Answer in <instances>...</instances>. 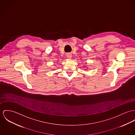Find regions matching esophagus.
Listing matches in <instances>:
<instances>
[{"mask_svg": "<svg viewBox=\"0 0 135 135\" xmlns=\"http://www.w3.org/2000/svg\"><path fill=\"white\" fill-rule=\"evenodd\" d=\"M66 56H67V57L68 59H71V57H72V55H71V54H70V53H68V54H67L66 55Z\"/></svg>", "mask_w": 135, "mask_h": 135, "instance_id": "34e87169", "label": "esophagus"}]
</instances>
